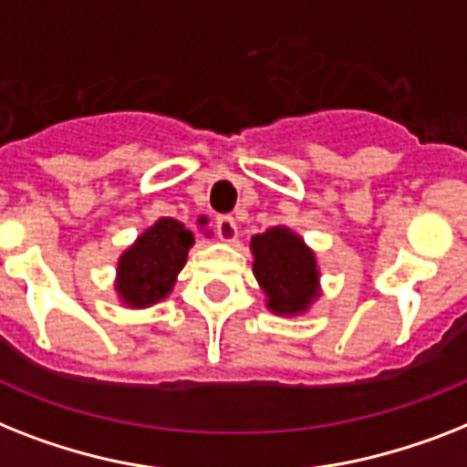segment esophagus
I'll return each instance as SVG.
<instances>
[{
  "label": "esophagus",
  "instance_id": "34e87169",
  "mask_svg": "<svg viewBox=\"0 0 467 467\" xmlns=\"http://www.w3.org/2000/svg\"><path fill=\"white\" fill-rule=\"evenodd\" d=\"M215 233L223 242H234L237 240V225L230 215H218L215 218Z\"/></svg>",
  "mask_w": 467,
  "mask_h": 467
}]
</instances>
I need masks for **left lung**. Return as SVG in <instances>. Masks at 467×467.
Masks as SVG:
<instances>
[{
    "label": "left lung",
    "mask_w": 467,
    "mask_h": 467,
    "mask_svg": "<svg viewBox=\"0 0 467 467\" xmlns=\"http://www.w3.org/2000/svg\"><path fill=\"white\" fill-rule=\"evenodd\" d=\"M254 273L268 295V309L297 314L317 295L319 271L314 254L285 227H273L252 240Z\"/></svg>",
    "instance_id": "obj_1"
}]
</instances>
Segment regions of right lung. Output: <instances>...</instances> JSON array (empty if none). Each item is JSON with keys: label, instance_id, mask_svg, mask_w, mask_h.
<instances>
[{"label": "right lung", "instance_id": "1", "mask_svg": "<svg viewBox=\"0 0 467 467\" xmlns=\"http://www.w3.org/2000/svg\"><path fill=\"white\" fill-rule=\"evenodd\" d=\"M194 237L172 218H161L122 254L117 293L129 306H150L172 290Z\"/></svg>", "mask_w": 467, "mask_h": 467}]
</instances>
